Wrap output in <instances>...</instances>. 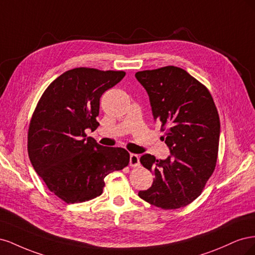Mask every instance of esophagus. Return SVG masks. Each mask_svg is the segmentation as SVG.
<instances>
[{
	"instance_id": "esophagus-1",
	"label": "esophagus",
	"mask_w": 255,
	"mask_h": 255,
	"mask_svg": "<svg viewBox=\"0 0 255 255\" xmlns=\"http://www.w3.org/2000/svg\"><path fill=\"white\" fill-rule=\"evenodd\" d=\"M129 166L130 167L139 166V156H138L137 154H130V156H129Z\"/></svg>"
}]
</instances>
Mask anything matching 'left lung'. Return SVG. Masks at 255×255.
<instances>
[{
	"mask_svg": "<svg viewBox=\"0 0 255 255\" xmlns=\"http://www.w3.org/2000/svg\"><path fill=\"white\" fill-rule=\"evenodd\" d=\"M138 80L150 98L153 117L165 132L161 139L171 155L140 157L155 175L152 186L138 192L145 202L176 210L196 200L212 176L218 157L220 120L211 92L184 69L167 66L138 71Z\"/></svg>",
	"mask_w": 255,
	"mask_h": 255,
	"instance_id": "1",
	"label": "left lung"
}]
</instances>
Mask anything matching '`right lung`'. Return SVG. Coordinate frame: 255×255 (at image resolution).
I'll list each match as a JSON object with an SVG mask.
<instances>
[{
    "label": "right lung",
    "instance_id": "add662e5",
    "mask_svg": "<svg viewBox=\"0 0 255 255\" xmlns=\"http://www.w3.org/2000/svg\"><path fill=\"white\" fill-rule=\"evenodd\" d=\"M125 75L74 68L54 80L37 103L27 132L28 157L49 190L68 204L102 195L105 176L129 163L126 149L103 146L85 133L100 126V98Z\"/></svg>",
    "mask_w": 255,
    "mask_h": 255
}]
</instances>
